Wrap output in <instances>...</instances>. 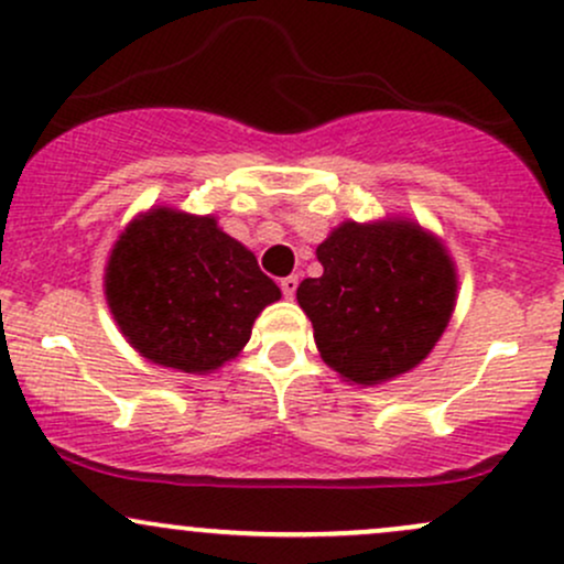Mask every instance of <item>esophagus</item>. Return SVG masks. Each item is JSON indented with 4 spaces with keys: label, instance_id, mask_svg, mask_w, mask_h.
Returning a JSON list of instances; mask_svg holds the SVG:
<instances>
[{
    "label": "esophagus",
    "instance_id": "1",
    "mask_svg": "<svg viewBox=\"0 0 564 564\" xmlns=\"http://www.w3.org/2000/svg\"><path fill=\"white\" fill-rule=\"evenodd\" d=\"M296 286H300V278H296V275L281 278V291H283V296H286V300H291V296L296 294Z\"/></svg>",
    "mask_w": 564,
    "mask_h": 564
}]
</instances>
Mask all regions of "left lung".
I'll use <instances>...</instances> for the list:
<instances>
[{
  "label": "left lung",
  "instance_id": "left-lung-1",
  "mask_svg": "<svg viewBox=\"0 0 564 564\" xmlns=\"http://www.w3.org/2000/svg\"><path fill=\"white\" fill-rule=\"evenodd\" d=\"M321 278H304L300 307L334 371L377 384L411 371L448 326L456 273L437 238L405 219L345 223L318 246Z\"/></svg>",
  "mask_w": 564,
  "mask_h": 564
}]
</instances>
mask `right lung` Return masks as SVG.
I'll return each instance as SVG.
<instances>
[{
	"mask_svg": "<svg viewBox=\"0 0 564 564\" xmlns=\"http://www.w3.org/2000/svg\"><path fill=\"white\" fill-rule=\"evenodd\" d=\"M106 296L140 355L185 373H209L236 358L281 289L215 217L153 209L116 241Z\"/></svg>",
	"mask_w": 564,
	"mask_h": 564,
	"instance_id": "1",
	"label": "right lung"
}]
</instances>
